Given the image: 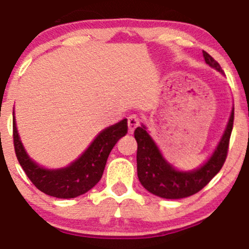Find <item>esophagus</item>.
<instances>
[{"mask_svg": "<svg viewBox=\"0 0 249 249\" xmlns=\"http://www.w3.org/2000/svg\"><path fill=\"white\" fill-rule=\"evenodd\" d=\"M139 125V118L135 115H132L127 119V126H128V133H133V131Z\"/></svg>", "mask_w": 249, "mask_h": 249, "instance_id": "obj_1", "label": "esophagus"}]
</instances>
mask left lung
Wrapping results in <instances>:
<instances>
[{"label": "left lung", "mask_w": 249, "mask_h": 249, "mask_svg": "<svg viewBox=\"0 0 249 249\" xmlns=\"http://www.w3.org/2000/svg\"><path fill=\"white\" fill-rule=\"evenodd\" d=\"M204 61L210 68L224 74L219 64L208 53L202 52ZM234 106L232 107L229 122L223 135L212 155L199 168L193 170H179L169 163L163 156L155 141L143 124L134 131L138 143L137 170L138 178L146 190L163 199H182L191 196L202 190L224 164L228 155L229 141L233 127Z\"/></svg>", "instance_id": "left-lung-1"}]
</instances>
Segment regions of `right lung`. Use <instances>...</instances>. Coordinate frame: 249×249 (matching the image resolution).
<instances>
[{"instance_id": "1", "label": "right lung", "mask_w": 249, "mask_h": 249, "mask_svg": "<svg viewBox=\"0 0 249 249\" xmlns=\"http://www.w3.org/2000/svg\"><path fill=\"white\" fill-rule=\"evenodd\" d=\"M12 115L14 144L18 162L37 190L58 199H72L92 190L102 177L111 149L127 133V119L124 118L100 132L86 150L69 165L48 169L28 155L18 133L15 111Z\"/></svg>"}]
</instances>
